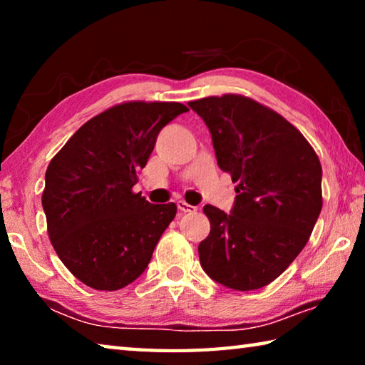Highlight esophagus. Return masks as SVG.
Segmentation results:
<instances>
[{"label":"esophagus","mask_w":365,"mask_h":365,"mask_svg":"<svg viewBox=\"0 0 365 365\" xmlns=\"http://www.w3.org/2000/svg\"><path fill=\"white\" fill-rule=\"evenodd\" d=\"M177 207H178V211H182V212H195L196 211L195 206L188 205V202H185L183 200L177 201Z\"/></svg>","instance_id":"esophagus-1"}]
</instances>
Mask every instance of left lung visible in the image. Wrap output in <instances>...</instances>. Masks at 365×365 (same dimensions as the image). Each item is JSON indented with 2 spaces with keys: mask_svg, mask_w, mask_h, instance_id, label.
<instances>
[{
  "mask_svg": "<svg viewBox=\"0 0 365 365\" xmlns=\"http://www.w3.org/2000/svg\"><path fill=\"white\" fill-rule=\"evenodd\" d=\"M188 106L206 122L219 168L238 183L232 214L202 209L211 232L197 246L201 267L227 288H262L311 237L322 209V165L298 128L251 98L228 93Z\"/></svg>",
  "mask_w": 365,
  "mask_h": 365,
  "instance_id": "left-lung-1",
  "label": "left lung"
}]
</instances>
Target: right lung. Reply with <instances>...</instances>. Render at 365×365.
<instances>
[{
  "instance_id": "right-lung-1",
  "label": "right lung",
  "mask_w": 365,
  "mask_h": 365,
  "mask_svg": "<svg viewBox=\"0 0 365 365\" xmlns=\"http://www.w3.org/2000/svg\"><path fill=\"white\" fill-rule=\"evenodd\" d=\"M182 103L127 101L85 122L51 159L41 205L56 255L86 287L115 292L143 274L175 202L133 193L163 127Z\"/></svg>"
}]
</instances>
